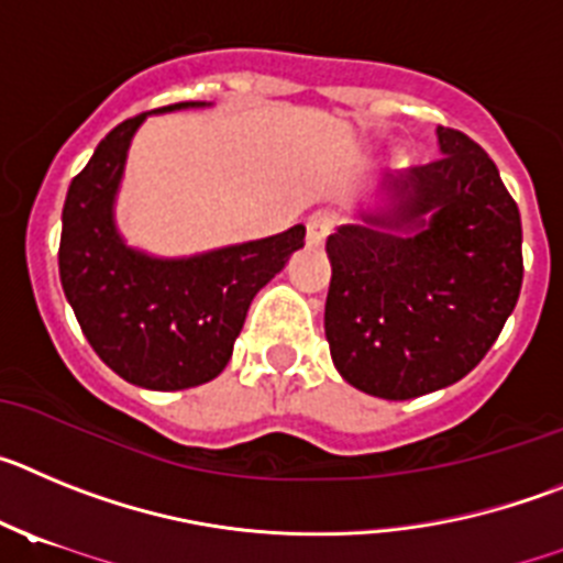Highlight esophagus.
<instances>
[{
  "label": "esophagus",
  "instance_id": "1",
  "mask_svg": "<svg viewBox=\"0 0 563 563\" xmlns=\"http://www.w3.org/2000/svg\"><path fill=\"white\" fill-rule=\"evenodd\" d=\"M308 230V244L311 246H322L328 238V230H331V221H328L325 212H313L311 219L306 221Z\"/></svg>",
  "mask_w": 563,
  "mask_h": 563
}]
</instances>
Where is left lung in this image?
Masks as SVG:
<instances>
[{"label":"left lung","mask_w":563,"mask_h":563,"mask_svg":"<svg viewBox=\"0 0 563 563\" xmlns=\"http://www.w3.org/2000/svg\"><path fill=\"white\" fill-rule=\"evenodd\" d=\"M440 156L387 176L328 235L325 336L339 376L407 401L468 376L514 313L521 219L474 140L438 125Z\"/></svg>","instance_id":"obj_1"}]
</instances>
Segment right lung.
Returning <instances> with one entry per match:
<instances>
[{"label":"right lung","instance_id":"right-lung-1","mask_svg":"<svg viewBox=\"0 0 563 563\" xmlns=\"http://www.w3.org/2000/svg\"><path fill=\"white\" fill-rule=\"evenodd\" d=\"M207 100L154 114L210 109ZM148 114L100 140L73 179L60 212V286L100 358L134 387L174 393L212 382L227 367L255 294L302 250L306 227L196 255L131 246L118 224L129 148Z\"/></svg>","mask_w":563,"mask_h":563}]
</instances>
